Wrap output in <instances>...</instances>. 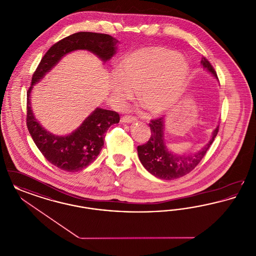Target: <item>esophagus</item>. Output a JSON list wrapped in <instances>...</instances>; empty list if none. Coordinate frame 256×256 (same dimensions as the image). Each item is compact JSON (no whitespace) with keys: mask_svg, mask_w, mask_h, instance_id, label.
I'll return each mask as SVG.
<instances>
[{"mask_svg":"<svg viewBox=\"0 0 256 256\" xmlns=\"http://www.w3.org/2000/svg\"><path fill=\"white\" fill-rule=\"evenodd\" d=\"M135 121H136V118L134 116H122L121 118V122H126V124L135 122Z\"/></svg>","mask_w":256,"mask_h":256,"instance_id":"1","label":"esophagus"}]
</instances>
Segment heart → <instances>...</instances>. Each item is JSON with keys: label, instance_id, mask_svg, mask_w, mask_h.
Returning a JSON list of instances; mask_svg holds the SVG:
<instances>
[{"label": "heart", "instance_id": "obj_1", "mask_svg": "<svg viewBox=\"0 0 256 256\" xmlns=\"http://www.w3.org/2000/svg\"><path fill=\"white\" fill-rule=\"evenodd\" d=\"M189 67L180 54L163 46H150L126 54L117 64L112 92L118 102L132 98L152 115L170 111L182 95Z\"/></svg>", "mask_w": 256, "mask_h": 256}]
</instances>
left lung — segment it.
I'll use <instances>...</instances> for the list:
<instances>
[{
    "instance_id": "1",
    "label": "left lung",
    "mask_w": 256,
    "mask_h": 256,
    "mask_svg": "<svg viewBox=\"0 0 256 256\" xmlns=\"http://www.w3.org/2000/svg\"><path fill=\"white\" fill-rule=\"evenodd\" d=\"M202 65L218 80V76L211 63L206 58L202 56ZM150 128V137L148 142L137 146L138 156L148 172L160 180H170L182 178L194 170L198 164L204 158L209 146L213 143L219 132V126L214 130L211 140L204 148L193 156H176L170 152L165 146L163 128L164 119L159 117L150 120L148 124Z\"/></svg>"
}]
</instances>
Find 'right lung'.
Returning a JSON list of instances; mask_svg holds the SVG:
<instances>
[{
	"instance_id": "obj_1",
	"label": "right lung",
	"mask_w": 256,
	"mask_h": 256,
	"mask_svg": "<svg viewBox=\"0 0 256 256\" xmlns=\"http://www.w3.org/2000/svg\"><path fill=\"white\" fill-rule=\"evenodd\" d=\"M114 37L104 34L80 32L65 37L54 44L44 54L32 74V86L26 96V126L37 148L54 166L66 172L84 170L97 158L104 146L106 132L120 116L112 110L96 108L73 134L56 136L45 130L34 117L30 102L32 86L38 82L66 54L74 50H87L102 61L110 60L116 52Z\"/></svg>"
}]
</instances>
